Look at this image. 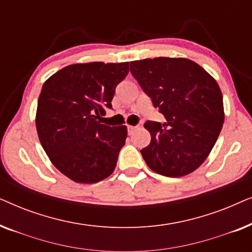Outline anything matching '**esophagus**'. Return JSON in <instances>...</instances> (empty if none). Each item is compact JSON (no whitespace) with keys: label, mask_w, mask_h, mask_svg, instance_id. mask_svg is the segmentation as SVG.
<instances>
[{"label":"esophagus","mask_w":252,"mask_h":252,"mask_svg":"<svg viewBox=\"0 0 252 252\" xmlns=\"http://www.w3.org/2000/svg\"><path fill=\"white\" fill-rule=\"evenodd\" d=\"M135 128H136V126H132V125L127 126V129H128V134H132L134 130H135Z\"/></svg>","instance_id":"obj_1"}]
</instances>
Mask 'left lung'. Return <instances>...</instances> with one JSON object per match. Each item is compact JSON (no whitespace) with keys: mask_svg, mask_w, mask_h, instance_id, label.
<instances>
[{"mask_svg":"<svg viewBox=\"0 0 252 252\" xmlns=\"http://www.w3.org/2000/svg\"><path fill=\"white\" fill-rule=\"evenodd\" d=\"M129 67L166 119L163 125L151 120L144 124L151 141L141 150L143 159L165 177H184L195 171L212 150L225 119L217 81L187 58H146L130 62Z\"/></svg>","mask_w":252,"mask_h":252,"instance_id":"obj_1","label":"left lung"}]
</instances>
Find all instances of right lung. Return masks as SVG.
<instances>
[{
  "label": "right lung",
  "mask_w": 252,
  "mask_h": 252,
  "mask_svg": "<svg viewBox=\"0 0 252 252\" xmlns=\"http://www.w3.org/2000/svg\"><path fill=\"white\" fill-rule=\"evenodd\" d=\"M125 63L73 64L44 82L35 125L40 142L58 171L79 184H95L115 171L126 126L101 123L116 87L128 74Z\"/></svg>",
  "instance_id": "obj_1"
}]
</instances>
